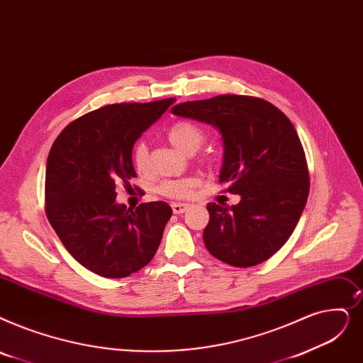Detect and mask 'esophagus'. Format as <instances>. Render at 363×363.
Listing matches in <instances>:
<instances>
[{
	"label": "esophagus",
	"mask_w": 363,
	"mask_h": 363,
	"mask_svg": "<svg viewBox=\"0 0 363 363\" xmlns=\"http://www.w3.org/2000/svg\"><path fill=\"white\" fill-rule=\"evenodd\" d=\"M188 208H190V204H186V203H172V211H173V213H177V215H181V213L186 212Z\"/></svg>",
	"instance_id": "1"
}]
</instances>
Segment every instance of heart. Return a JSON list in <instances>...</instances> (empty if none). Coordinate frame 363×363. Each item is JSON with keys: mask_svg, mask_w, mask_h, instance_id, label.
<instances>
[{"mask_svg": "<svg viewBox=\"0 0 363 363\" xmlns=\"http://www.w3.org/2000/svg\"><path fill=\"white\" fill-rule=\"evenodd\" d=\"M167 138L170 144L177 150L185 154H193L203 144L206 133H204L199 124L193 121H178L167 130ZM132 162L139 173H145L148 170V148L143 140L135 145L132 152ZM196 185L197 181L194 178L169 179L163 181L157 190H159L162 196L169 199H185L193 193Z\"/></svg>", "mask_w": 363, "mask_h": 363, "instance_id": "1", "label": "heart"}]
</instances>
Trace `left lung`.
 <instances>
[{
    "label": "left lung",
    "instance_id": "1",
    "mask_svg": "<svg viewBox=\"0 0 363 363\" xmlns=\"http://www.w3.org/2000/svg\"><path fill=\"white\" fill-rule=\"evenodd\" d=\"M172 113L216 128L224 155L219 182L239 194L233 206L209 203L203 240L211 254L234 267H252L286 243L310 190L301 140L273 104L242 94L175 105Z\"/></svg>",
    "mask_w": 363,
    "mask_h": 363
}]
</instances>
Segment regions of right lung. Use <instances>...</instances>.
<instances>
[{
  "label": "right lung",
  "mask_w": 363,
  "mask_h": 363,
  "mask_svg": "<svg viewBox=\"0 0 363 363\" xmlns=\"http://www.w3.org/2000/svg\"><path fill=\"white\" fill-rule=\"evenodd\" d=\"M175 98L113 104L77 118L60 132L45 166V213L69 254L108 279L145 267L163 238L172 208L117 203V186L136 172L132 150Z\"/></svg>",
  "instance_id": "right-lung-1"
}]
</instances>
